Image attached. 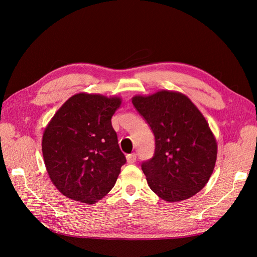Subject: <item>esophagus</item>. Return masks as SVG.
<instances>
[{
  "mask_svg": "<svg viewBox=\"0 0 257 257\" xmlns=\"http://www.w3.org/2000/svg\"><path fill=\"white\" fill-rule=\"evenodd\" d=\"M136 158H137L136 153L127 154V155H126V161H127L128 164H133V163H135V162H136Z\"/></svg>",
  "mask_w": 257,
  "mask_h": 257,
  "instance_id": "34e87169",
  "label": "esophagus"
}]
</instances>
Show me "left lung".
<instances>
[{"label": "left lung", "mask_w": 257, "mask_h": 257, "mask_svg": "<svg viewBox=\"0 0 257 257\" xmlns=\"http://www.w3.org/2000/svg\"><path fill=\"white\" fill-rule=\"evenodd\" d=\"M132 103L155 137L153 158L142 169L150 189L168 203L195 195L216 162V139L205 116L182 93L161 90L135 95Z\"/></svg>", "instance_id": "8db88e82"}]
</instances>
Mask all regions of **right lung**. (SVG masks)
I'll list each match as a JSON object with an SVG mask.
<instances>
[{
  "instance_id": "right-lung-1",
  "label": "right lung",
  "mask_w": 257,
  "mask_h": 257,
  "mask_svg": "<svg viewBox=\"0 0 257 257\" xmlns=\"http://www.w3.org/2000/svg\"><path fill=\"white\" fill-rule=\"evenodd\" d=\"M121 103L119 96L77 93L46 126L42 141L45 166L64 196L92 205L113 188L126 162L111 125Z\"/></svg>"
}]
</instances>
